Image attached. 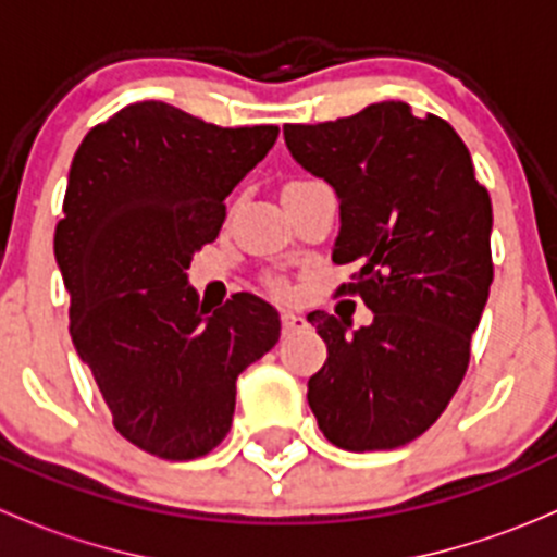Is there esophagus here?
<instances>
[{"label":"esophagus","instance_id":"34e87169","mask_svg":"<svg viewBox=\"0 0 557 557\" xmlns=\"http://www.w3.org/2000/svg\"><path fill=\"white\" fill-rule=\"evenodd\" d=\"M280 323H283L285 334H294V331L305 329L307 320H305V314H299V312H294V310H285L283 314H280Z\"/></svg>","mask_w":557,"mask_h":557}]
</instances>
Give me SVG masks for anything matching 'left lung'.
I'll return each mask as SVG.
<instances>
[{
  "mask_svg": "<svg viewBox=\"0 0 557 557\" xmlns=\"http://www.w3.org/2000/svg\"><path fill=\"white\" fill-rule=\"evenodd\" d=\"M283 134L296 164L334 188L331 258L358 263L342 290L374 312L358 331L307 314L329 347L307 401L331 445L396 450L436 423L469 367L493 283L491 196L450 123L404 102Z\"/></svg>",
  "mask_w": 557,
  "mask_h": 557,
  "instance_id": "1",
  "label": "left lung"
}]
</instances>
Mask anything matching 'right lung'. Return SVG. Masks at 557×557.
<instances>
[{"label": "right lung", "instance_id": "right-lung-1", "mask_svg": "<svg viewBox=\"0 0 557 557\" xmlns=\"http://www.w3.org/2000/svg\"><path fill=\"white\" fill-rule=\"evenodd\" d=\"M277 134L137 102L94 126L72 159L53 237L72 345L117 434L139 450L190 460L221 445L237 377L277 345L280 314L269 301L237 294L210 312L185 272Z\"/></svg>", "mask_w": 557, "mask_h": 557}]
</instances>
